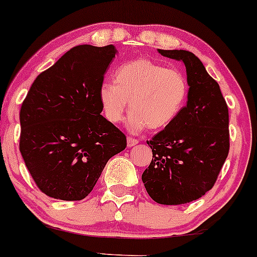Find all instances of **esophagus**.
Wrapping results in <instances>:
<instances>
[{
	"label": "esophagus",
	"mask_w": 257,
	"mask_h": 257,
	"mask_svg": "<svg viewBox=\"0 0 257 257\" xmlns=\"http://www.w3.org/2000/svg\"><path fill=\"white\" fill-rule=\"evenodd\" d=\"M138 143H139V140L134 139V138H132V137H128V139H126V145H128L129 148H132V146H135Z\"/></svg>",
	"instance_id": "1"
}]
</instances>
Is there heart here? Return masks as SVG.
<instances>
[{
  "label": "heart",
  "mask_w": 257,
  "mask_h": 257,
  "mask_svg": "<svg viewBox=\"0 0 257 257\" xmlns=\"http://www.w3.org/2000/svg\"><path fill=\"white\" fill-rule=\"evenodd\" d=\"M114 83L103 81L98 90L101 106L112 123L122 120L126 108L129 128L140 132L148 126L160 131L173 123L184 109L189 83L182 70L168 68L149 58H138L115 69Z\"/></svg>",
  "instance_id": "heart-1"
}]
</instances>
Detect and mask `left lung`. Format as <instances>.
<instances>
[{"label":"left lung","mask_w":257,"mask_h":257,"mask_svg":"<svg viewBox=\"0 0 257 257\" xmlns=\"http://www.w3.org/2000/svg\"><path fill=\"white\" fill-rule=\"evenodd\" d=\"M187 68V106L173 123L148 140L152 161L142 179L154 201L182 205L215 185L229 152V113L218 83L185 50H159Z\"/></svg>","instance_id":"8db88e82"}]
</instances>
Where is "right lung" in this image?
Returning <instances> with one entry per match:
<instances>
[{"mask_svg": "<svg viewBox=\"0 0 257 257\" xmlns=\"http://www.w3.org/2000/svg\"><path fill=\"white\" fill-rule=\"evenodd\" d=\"M117 50L79 45L34 80L21 107L19 150L47 196L83 200L126 138L106 119L98 90Z\"/></svg>", "mask_w": 257, "mask_h": 257, "instance_id": "1", "label": "right lung"}]
</instances>
